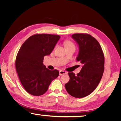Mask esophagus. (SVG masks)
I'll return each mask as SVG.
<instances>
[{
    "label": "esophagus",
    "mask_w": 121,
    "mask_h": 121,
    "mask_svg": "<svg viewBox=\"0 0 121 121\" xmlns=\"http://www.w3.org/2000/svg\"><path fill=\"white\" fill-rule=\"evenodd\" d=\"M67 73L64 70H61L59 71V75H63V74H66Z\"/></svg>",
    "instance_id": "34e87169"
}]
</instances>
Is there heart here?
Returning <instances> with one entry per match:
<instances>
[{"mask_svg": "<svg viewBox=\"0 0 121 121\" xmlns=\"http://www.w3.org/2000/svg\"><path fill=\"white\" fill-rule=\"evenodd\" d=\"M64 45H65L66 48L69 47H75L73 42H72L71 41H69V40L66 41L64 42Z\"/></svg>", "mask_w": 121, "mask_h": 121, "instance_id": "1", "label": "heart"}]
</instances>
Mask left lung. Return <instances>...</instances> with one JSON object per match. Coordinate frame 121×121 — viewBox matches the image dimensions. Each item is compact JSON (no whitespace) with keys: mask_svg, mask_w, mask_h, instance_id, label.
I'll list each match as a JSON object with an SVG mask.
<instances>
[{"mask_svg":"<svg viewBox=\"0 0 121 121\" xmlns=\"http://www.w3.org/2000/svg\"><path fill=\"white\" fill-rule=\"evenodd\" d=\"M79 47L77 60L82 64L77 75L68 73L70 78L65 87L69 95L82 98L90 95L98 86L104 72L105 57L96 39L87 34L72 35Z\"/></svg>","mask_w":121,"mask_h":121,"instance_id":"obj_1","label":"left lung"}]
</instances>
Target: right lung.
<instances>
[{
	"instance_id": "1",
	"label": "right lung",
	"mask_w": 121,
	"mask_h": 121,
	"mask_svg": "<svg viewBox=\"0 0 121 121\" xmlns=\"http://www.w3.org/2000/svg\"><path fill=\"white\" fill-rule=\"evenodd\" d=\"M59 39L57 35L35 34L28 38L20 48L16 58V70L22 86L31 95L44 94L52 81L58 77V70H49L43 62L44 56L51 53Z\"/></svg>"
}]
</instances>
